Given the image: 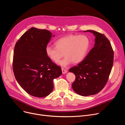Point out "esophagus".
Wrapping results in <instances>:
<instances>
[{"mask_svg": "<svg viewBox=\"0 0 125 125\" xmlns=\"http://www.w3.org/2000/svg\"><path fill=\"white\" fill-rule=\"evenodd\" d=\"M62 73H63V74H65L67 72V70L63 68H62Z\"/></svg>", "mask_w": 125, "mask_h": 125, "instance_id": "34e87169", "label": "esophagus"}]
</instances>
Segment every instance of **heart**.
<instances>
[{"mask_svg":"<svg viewBox=\"0 0 125 125\" xmlns=\"http://www.w3.org/2000/svg\"><path fill=\"white\" fill-rule=\"evenodd\" d=\"M56 47L47 45L45 47L47 57L53 62H58L62 55L65 57L58 63L65 67L71 63L77 64L82 61L90 45V40L85 35L70 34L62 37L55 42Z\"/></svg>","mask_w":125,"mask_h":125,"instance_id":"heart-1","label":"heart"}]
</instances>
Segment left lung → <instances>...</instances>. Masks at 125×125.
Returning a JSON list of instances; mask_svg holds the SVG:
<instances>
[{
	"label": "left lung",
	"instance_id": "8db88e82",
	"mask_svg": "<svg viewBox=\"0 0 125 125\" xmlns=\"http://www.w3.org/2000/svg\"><path fill=\"white\" fill-rule=\"evenodd\" d=\"M84 31L94 34V47L82 62L69 72L75 75L72 84L74 91L87 96L99 93L106 84L113 63V51L104 35L93 30Z\"/></svg>",
	"mask_w": 125,
	"mask_h": 125
}]
</instances>
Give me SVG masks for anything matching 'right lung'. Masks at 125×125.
Listing matches in <instances>:
<instances>
[{
	"label": "right lung",
	"instance_id": "right-lung-1",
	"mask_svg": "<svg viewBox=\"0 0 125 125\" xmlns=\"http://www.w3.org/2000/svg\"><path fill=\"white\" fill-rule=\"evenodd\" d=\"M49 31L32 28L16 42L13 69L19 84L28 94L38 97L49 95L53 80L62 74L61 68L48 58L45 47L54 37Z\"/></svg>",
	"mask_w": 125,
	"mask_h": 125
}]
</instances>
